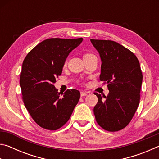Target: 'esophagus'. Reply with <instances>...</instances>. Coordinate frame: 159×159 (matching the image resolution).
Masks as SVG:
<instances>
[{
  "label": "esophagus",
  "instance_id": "esophagus-1",
  "mask_svg": "<svg viewBox=\"0 0 159 159\" xmlns=\"http://www.w3.org/2000/svg\"><path fill=\"white\" fill-rule=\"evenodd\" d=\"M89 93V92H85V91H81V92H80V96L81 97H83V96H86L88 95V94Z\"/></svg>",
  "mask_w": 159,
  "mask_h": 159
}]
</instances>
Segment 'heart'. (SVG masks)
<instances>
[{
	"mask_svg": "<svg viewBox=\"0 0 159 159\" xmlns=\"http://www.w3.org/2000/svg\"><path fill=\"white\" fill-rule=\"evenodd\" d=\"M90 55H92V54H85L83 57H86V56H90ZM66 63H67V61H65V62H64V66L66 65Z\"/></svg>",
	"mask_w": 159,
	"mask_h": 159,
	"instance_id": "obj_1",
	"label": "heart"
}]
</instances>
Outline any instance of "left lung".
I'll return each instance as SVG.
<instances>
[{"instance_id": "1", "label": "left lung", "mask_w": 159, "mask_h": 159, "mask_svg": "<svg viewBox=\"0 0 159 159\" xmlns=\"http://www.w3.org/2000/svg\"><path fill=\"white\" fill-rule=\"evenodd\" d=\"M102 60L99 80L107 84V97L95 93L93 111L98 125L109 132L120 130L131 121L140 99L142 73L138 59L130 50L109 40L90 39Z\"/></svg>"}]
</instances>
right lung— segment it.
<instances>
[{
  "label": "right lung",
  "mask_w": 159,
  "mask_h": 159,
  "mask_svg": "<svg viewBox=\"0 0 159 159\" xmlns=\"http://www.w3.org/2000/svg\"><path fill=\"white\" fill-rule=\"evenodd\" d=\"M82 41V38L44 40L23 61L20 74L22 100L33 120L43 128L56 130L62 127L79 102V90H67L60 98L54 83L61 74L67 56Z\"/></svg>",
  "instance_id": "right-lung-1"
}]
</instances>
